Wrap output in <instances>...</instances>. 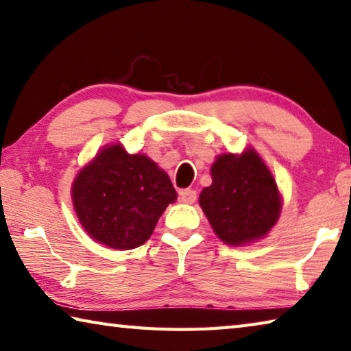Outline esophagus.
Instances as JSON below:
<instances>
[{
  "mask_svg": "<svg viewBox=\"0 0 351 351\" xmlns=\"http://www.w3.org/2000/svg\"><path fill=\"white\" fill-rule=\"evenodd\" d=\"M196 191L193 189H184L180 191V201L184 204H193L196 201Z\"/></svg>",
  "mask_w": 351,
  "mask_h": 351,
  "instance_id": "34e87169",
  "label": "esophagus"
}]
</instances>
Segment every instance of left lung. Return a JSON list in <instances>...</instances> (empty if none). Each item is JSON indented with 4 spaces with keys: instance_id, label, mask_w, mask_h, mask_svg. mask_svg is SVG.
I'll list each match as a JSON object with an SVG mask.
<instances>
[{
    "instance_id": "left-lung-1",
    "label": "left lung",
    "mask_w": 351,
    "mask_h": 351,
    "mask_svg": "<svg viewBox=\"0 0 351 351\" xmlns=\"http://www.w3.org/2000/svg\"><path fill=\"white\" fill-rule=\"evenodd\" d=\"M211 178L199 204L217 237L228 245H243L267 234L280 216L281 199L260 156L254 150L219 156Z\"/></svg>"
}]
</instances>
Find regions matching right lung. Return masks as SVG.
Returning <instances> with one entry per match:
<instances>
[{"mask_svg":"<svg viewBox=\"0 0 351 351\" xmlns=\"http://www.w3.org/2000/svg\"><path fill=\"white\" fill-rule=\"evenodd\" d=\"M75 213L86 232L114 250H132L154 232L176 191L166 171L120 144L103 149L73 184Z\"/></svg>","mask_w":351,"mask_h":351,"instance_id":"obj_1","label":"right lung"}]
</instances>
